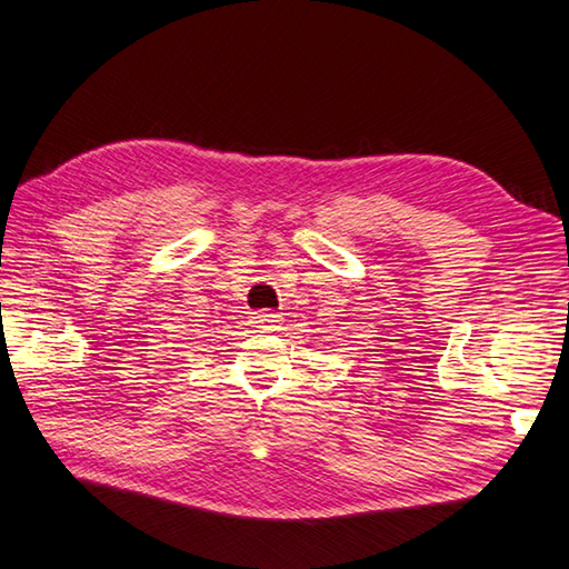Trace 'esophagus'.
Returning a JSON list of instances; mask_svg holds the SVG:
<instances>
[{"label": "esophagus", "instance_id": "esophagus-1", "mask_svg": "<svg viewBox=\"0 0 569 569\" xmlns=\"http://www.w3.org/2000/svg\"><path fill=\"white\" fill-rule=\"evenodd\" d=\"M256 323H258V329L273 331V329H278V323H281V316L273 313V311H261L256 316Z\"/></svg>", "mask_w": 569, "mask_h": 569}]
</instances>
